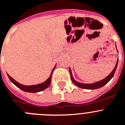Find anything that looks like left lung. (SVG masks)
<instances>
[{"label": "left lung", "mask_w": 125, "mask_h": 125, "mask_svg": "<svg viewBox=\"0 0 125 125\" xmlns=\"http://www.w3.org/2000/svg\"><path fill=\"white\" fill-rule=\"evenodd\" d=\"M118 58L117 62H116V64L115 65V67L114 68L113 71H112V73L109 74L107 77H106L105 78H104V79L102 80V81H98V82H95V83H81V82H77L74 78H73V74H72V72L71 70V69L69 68V73H70L71 74V79L72 81H73V83L75 84V85H77V87L80 88H82V89H99V88L102 87L104 86L105 84H107L113 77L114 75V74L115 73V71L116 69V67H117L118 65Z\"/></svg>", "instance_id": "1"}]
</instances>
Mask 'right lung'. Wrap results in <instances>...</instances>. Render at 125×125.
Returning <instances> with one entry per match:
<instances>
[{
  "mask_svg": "<svg viewBox=\"0 0 125 125\" xmlns=\"http://www.w3.org/2000/svg\"><path fill=\"white\" fill-rule=\"evenodd\" d=\"M56 65L54 66L53 69H52V71H51V75H50V77H49L48 79L46 81H44V82L41 83H39V84H36V85H25L21 84V83H18V82L15 81V79H13L12 77L10 76L9 74H7L8 77H9V79L10 80V81L12 82V83L14 84L15 85L18 87L19 89H20L21 90H22L24 92H30V93H36V92H41L43 90H45L48 87L50 86V83H51V75H52V72H53L54 69H55Z\"/></svg>",
  "mask_w": 125,
  "mask_h": 125,
  "instance_id": "right-lung-1",
  "label": "right lung"
}]
</instances>
